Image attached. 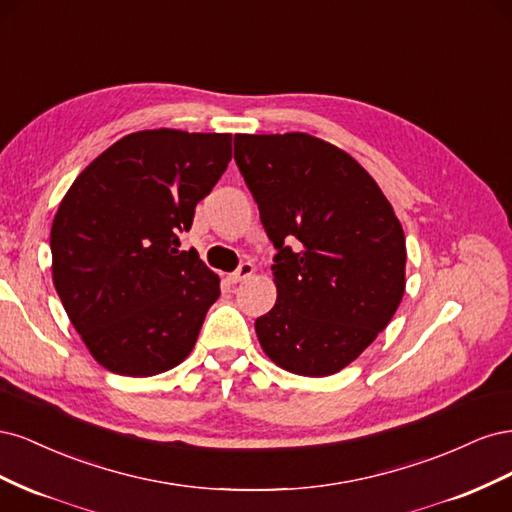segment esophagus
<instances>
[{"label":"esophagus","mask_w":512,"mask_h":512,"mask_svg":"<svg viewBox=\"0 0 512 512\" xmlns=\"http://www.w3.org/2000/svg\"><path fill=\"white\" fill-rule=\"evenodd\" d=\"M252 273H254L252 262H241L239 269L235 273L228 275V280H230V284H239V282L247 280V277H252Z\"/></svg>","instance_id":"1"}]
</instances>
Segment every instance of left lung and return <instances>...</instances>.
Masks as SVG:
<instances>
[{"label":"left lung","mask_w":512,"mask_h":512,"mask_svg":"<svg viewBox=\"0 0 512 512\" xmlns=\"http://www.w3.org/2000/svg\"><path fill=\"white\" fill-rule=\"evenodd\" d=\"M235 162L277 250L258 342L290 374H337L404 297V228L367 170L316 136L235 134Z\"/></svg>","instance_id":"obj_1"}]
</instances>
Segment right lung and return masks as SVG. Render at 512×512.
I'll list each match as a JSON object with an SVG mask.
<instances>
[{"label":"right lung","instance_id":"obj_1","mask_svg":"<svg viewBox=\"0 0 512 512\" xmlns=\"http://www.w3.org/2000/svg\"><path fill=\"white\" fill-rule=\"evenodd\" d=\"M230 158V134L134 132L59 203L53 284L91 356L113 374L156 376L192 352L220 277L196 250H177L179 232L192 228Z\"/></svg>","mask_w":512,"mask_h":512}]
</instances>
